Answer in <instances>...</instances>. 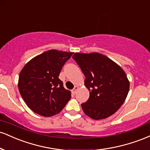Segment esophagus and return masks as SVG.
Instances as JSON below:
<instances>
[{
  "instance_id": "obj_1",
  "label": "esophagus",
  "mask_w": 150,
  "mask_h": 150,
  "mask_svg": "<svg viewBox=\"0 0 150 150\" xmlns=\"http://www.w3.org/2000/svg\"><path fill=\"white\" fill-rule=\"evenodd\" d=\"M79 89V87L78 86H75V87H74V88L72 89V93H73V94H76V92H77V89Z\"/></svg>"
}]
</instances>
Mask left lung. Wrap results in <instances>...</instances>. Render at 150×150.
Wrapping results in <instances>:
<instances>
[{"mask_svg":"<svg viewBox=\"0 0 150 150\" xmlns=\"http://www.w3.org/2000/svg\"><path fill=\"white\" fill-rule=\"evenodd\" d=\"M73 58L85 76L89 97L81 104L92 119L108 118L123 104L130 88L124 70L112 60L99 53H75Z\"/></svg>","mask_w":150,"mask_h":150,"instance_id":"left-lung-1","label":"left lung"}]
</instances>
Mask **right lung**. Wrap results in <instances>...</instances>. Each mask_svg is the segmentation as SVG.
Returning a JSON list of instances; mask_svg holds the SVG:
<instances>
[{"label":"right lung","instance_id":"add662e5","mask_svg":"<svg viewBox=\"0 0 150 150\" xmlns=\"http://www.w3.org/2000/svg\"><path fill=\"white\" fill-rule=\"evenodd\" d=\"M73 53L49 50L30 60L19 75L18 89L26 104L41 116L58 114L71 98L58 78Z\"/></svg>","mask_w":150,"mask_h":150}]
</instances>
